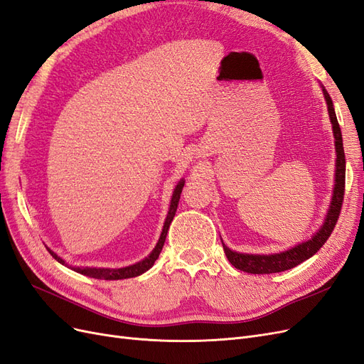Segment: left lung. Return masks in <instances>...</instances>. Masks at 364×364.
Wrapping results in <instances>:
<instances>
[{
  "label": "left lung",
  "instance_id": "1",
  "mask_svg": "<svg viewBox=\"0 0 364 364\" xmlns=\"http://www.w3.org/2000/svg\"><path fill=\"white\" fill-rule=\"evenodd\" d=\"M325 100L328 105L329 119H331L334 138H336V151H337V162H336V185H334V194L331 208H329L328 215L325 218V223L318 229V232L311 238L305 241V243L297 245L290 250H285L281 253H273V255H249V253H238L230 250L223 245L225 253L229 262L238 270H243L253 274H264V273H278L296 267L297 264L304 262L305 259L311 258L314 253L321 249L329 235L333 234L336 223L340 215L341 205H343V196H345V151H343V139H341V130L338 126V121L333 107V100L329 94L323 90Z\"/></svg>",
  "mask_w": 364,
  "mask_h": 364
}]
</instances>
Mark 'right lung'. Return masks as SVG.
Returning a JSON list of instances; mask_svg holds the SVG:
<instances>
[{
  "label": "right lung",
  "instance_id": "right-lung-1",
  "mask_svg": "<svg viewBox=\"0 0 364 364\" xmlns=\"http://www.w3.org/2000/svg\"><path fill=\"white\" fill-rule=\"evenodd\" d=\"M182 188H183V181H181L178 183V186H176L174 191H173V197H171V203H170V211H168V215L167 218H165V223H164V229H162V234H161V238L158 241L156 247L153 249V252L150 253V255L142 259L136 264H134V266H129V267H123V269H91V267H86V269H80V267H74L75 272H79L82 274H86V277H91V278H95V279H106V281H115V279H127V278H135L138 277V274H142L144 272H147L153 264H155V261L158 259L159 253L164 247V243H165V237H167V232H168V228H170V223L171 220L176 214V209H178V203H179V199H181V193H182ZM48 252L53 255L54 259H58L59 262L65 264V261L58 257L56 253L51 252L48 249Z\"/></svg>",
  "mask_w": 364,
  "mask_h": 364
}]
</instances>
